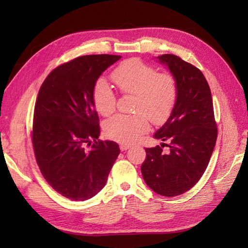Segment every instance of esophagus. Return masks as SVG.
<instances>
[{"instance_id": "esophagus-1", "label": "esophagus", "mask_w": 248, "mask_h": 248, "mask_svg": "<svg viewBox=\"0 0 248 248\" xmlns=\"http://www.w3.org/2000/svg\"><path fill=\"white\" fill-rule=\"evenodd\" d=\"M119 147H120L121 151H125V150H128V149L131 148V145H129V144H120Z\"/></svg>"}]
</instances>
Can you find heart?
<instances>
[{"label":"heart","instance_id":"b5f03b06","mask_svg":"<svg viewBox=\"0 0 248 248\" xmlns=\"http://www.w3.org/2000/svg\"><path fill=\"white\" fill-rule=\"evenodd\" d=\"M112 78L123 93H133L134 114H118L104 124L109 139L131 144L148 129V117L154 123L164 121L175 107L177 83L170 73H157L155 67L138 59L125 61L112 72ZM93 103L103 116L116 108V94L108 82L99 78L93 87Z\"/></svg>","mask_w":248,"mask_h":248}]
</instances>
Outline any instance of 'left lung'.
<instances>
[{"label":"left lung","instance_id":"left-lung-1","mask_svg":"<svg viewBox=\"0 0 248 248\" xmlns=\"http://www.w3.org/2000/svg\"><path fill=\"white\" fill-rule=\"evenodd\" d=\"M156 60L165 65L177 83V99L170 117L154 138L170 144L146 149L140 166L147 186L166 197L188 191L202 178L217 138L211 91L198 68L172 54ZM170 148L162 151V146Z\"/></svg>","mask_w":248,"mask_h":248}]
</instances>
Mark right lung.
<instances>
[{"label": "right lung", "instance_id": "1", "mask_svg": "<svg viewBox=\"0 0 248 248\" xmlns=\"http://www.w3.org/2000/svg\"><path fill=\"white\" fill-rule=\"evenodd\" d=\"M120 59L77 57L55 68L39 89L31 135L36 161L50 186L68 199L84 202L101 191L120 152L115 141L98 140L93 98L99 77Z\"/></svg>", "mask_w": 248, "mask_h": 248}]
</instances>
